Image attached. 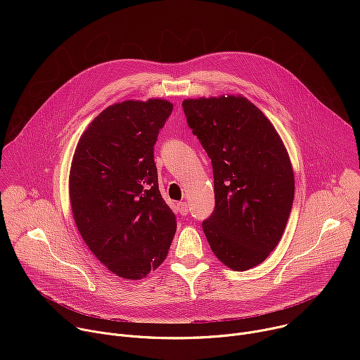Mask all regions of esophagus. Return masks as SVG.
Wrapping results in <instances>:
<instances>
[{"instance_id":"esophagus-1","label":"esophagus","mask_w":360,"mask_h":360,"mask_svg":"<svg viewBox=\"0 0 360 360\" xmlns=\"http://www.w3.org/2000/svg\"><path fill=\"white\" fill-rule=\"evenodd\" d=\"M178 211L181 215H188L189 210H188V203L186 202H179L178 203Z\"/></svg>"}]
</instances>
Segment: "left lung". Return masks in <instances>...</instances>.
I'll list each match as a JSON object with an SVG mask.
<instances>
[{"label":"left lung","instance_id":"obj_1","mask_svg":"<svg viewBox=\"0 0 360 360\" xmlns=\"http://www.w3.org/2000/svg\"><path fill=\"white\" fill-rule=\"evenodd\" d=\"M192 134L212 160L215 211L202 224L212 252L236 272L262 264L292 210L295 175L266 115L243 95L182 102Z\"/></svg>","mask_w":360,"mask_h":360}]
</instances>
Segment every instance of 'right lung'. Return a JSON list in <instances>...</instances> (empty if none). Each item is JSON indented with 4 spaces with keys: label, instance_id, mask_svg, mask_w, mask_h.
I'll list each match as a JSON object with an SVG mask.
<instances>
[{
    "label": "right lung",
    "instance_id": "add662e5",
    "mask_svg": "<svg viewBox=\"0 0 360 360\" xmlns=\"http://www.w3.org/2000/svg\"><path fill=\"white\" fill-rule=\"evenodd\" d=\"M172 108L162 98L117 102L91 121L72 157L75 225L95 258L124 279L155 271L176 232L153 162V145Z\"/></svg>",
    "mask_w": 360,
    "mask_h": 360
}]
</instances>
